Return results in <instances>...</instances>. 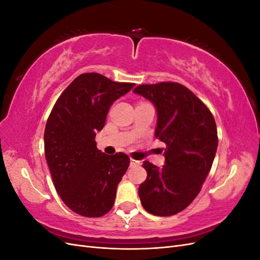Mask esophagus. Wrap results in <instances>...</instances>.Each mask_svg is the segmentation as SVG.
<instances>
[{"mask_svg":"<svg viewBox=\"0 0 260 260\" xmlns=\"http://www.w3.org/2000/svg\"><path fill=\"white\" fill-rule=\"evenodd\" d=\"M141 165V162L140 161H138V160H135V159H130V166L131 167H135V166H140Z\"/></svg>","mask_w":260,"mask_h":260,"instance_id":"1","label":"esophagus"}]
</instances>
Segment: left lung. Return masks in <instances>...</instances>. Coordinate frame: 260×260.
Returning a JSON list of instances; mask_svg holds the SVG:
<instances>
[{
	"instance_id": "obj_1",
	"label": "left lung",
	"mask_w": 260,
	"mask_h": 260,
	"mask_svg": "<svg viewBox=\"0 0 260 260\" xmlns=\"http://www.w3.org/2000/svg\"><path fill=\"white\" fill-rule=\"evenodd\" d=\"M133 93L154 104L155 137L167 145L161 168L143 162L147 177L139 186L141 203L152 215H176L199 195L211 168L218 146L214 116L193 92L177 82L141 84Z\"/></svg>"
}]
</instances>
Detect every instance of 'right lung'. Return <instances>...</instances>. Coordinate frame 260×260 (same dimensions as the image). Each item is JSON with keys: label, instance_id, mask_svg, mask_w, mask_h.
<instances>
[{"label": "right lung", "instance_id": "1", "mask_svg": "<svg viewBox=\"0 0 260 260\" xmlns=\"http://www.w3.org/2000/svg\"><path fill=\"white\" fill-rule=\"evenodd\" d=\"M135 83L115 82L96 73L78 76L55 103L44 130V152L55 188L67 207L83 217L112 209L130 159L96 147L109 107Z\"/></svg>", "mask_w": 260, "mask_h": 260}]
</instances>
